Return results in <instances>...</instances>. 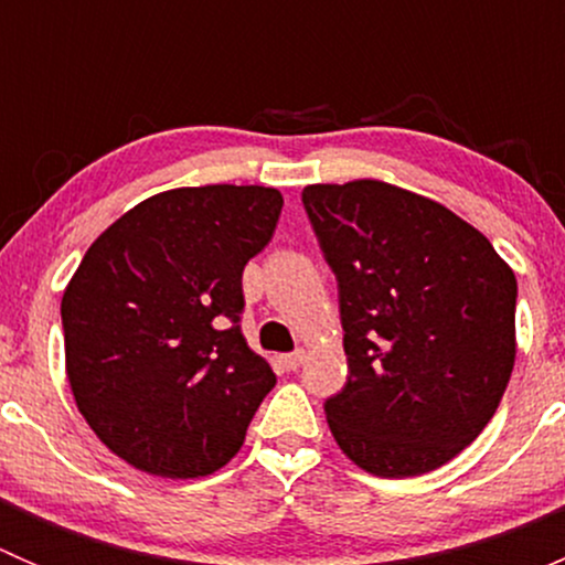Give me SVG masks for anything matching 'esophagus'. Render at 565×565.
Here are the masks:
<instances>
[{
  "label": "esophagus",
  "instance_id": "34e87169",
  "mask_svg": "<svg viewBox=\"0 0 565 565\" xmlns=\"http://www.w3.org/2000/svg\"><path fill=\"white\" fill-rule=\"evenodd\" d=\"M306 361V352L303 350H295V352H289V355H281V366L287 369V372H298L300 369V363Z\"/></svg>",
  "mask_w": 565,
  "mask_h": 565
}]
</instances>
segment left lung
Wrapping results in <instances>:
<instances>
[{"label": "left lung", "instance_id": "1", "mask_svg": "<svg viewBox=\"0 0 565 565\" xmlns=\"http://www.w3.org/2000/svg\"><path fill=\"white\" fill-rule=\"evenodd\" d=\"M339 284L347 383L324 398L358 467L420 476L492 420L516 339V278L492 243L431 199L377 180L303 188Z\"/></svg>", "mask_w": 565, "mask_h": 565}]
</instances>
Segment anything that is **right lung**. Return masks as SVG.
<instances>
[{
  "mask_svg": "<svg viewBox=\"0 0 565 565\" xmlns=\"http://www.w3.org/2000/svg\"><path fill=\"white\" fill-rule=\"evenodd\" d=\"M281 207L276 188H174L84 254L62 295L67 380L78 413L128 465L196 478L241 451L276 385L243 339V270Z\"/></svg>",
  "mask_w": 565,
  "mask_h": 565,
  "instance_id": "add662e5",
  "label": "right lung"
}]
</instances>
